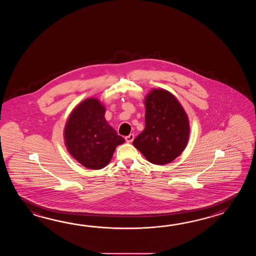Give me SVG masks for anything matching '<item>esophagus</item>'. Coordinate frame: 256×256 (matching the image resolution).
<instances>
[{
    "label": "esophagus",
    "mask_w": 256,
    "mask_h": 256,
    "mask_svg": "<svg viewBox=\"0 0 256 256\" xmlns=\"http://www.w3.org/2000/svg\"><path fill=\"white\" fill-rule=\"evenodd\" d=\"M134 134H130L126 137V141L127 142H132L134 141Z\"/></svg>",
    "instance_id": "obj_1"
}]
</instances>
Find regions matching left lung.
I'll use <instances>...</instances> for the list:
<instances>
[{"instance_id":"left-lung-1","label":"left lung","mask_w":256,"mask_h":256,"mask_svg":"<svg viewBox=\"0 0 256 256\" xmlns=\"http://www.w3.org/2000/svg\"><path fill=\"white\" fill-rule=\"evenodd\" d=\"M146 127L132 142L150 163H170L184 151L190 137L188 115L180 102L166 90L147 94Z\"/></svg>"}]
</instances>
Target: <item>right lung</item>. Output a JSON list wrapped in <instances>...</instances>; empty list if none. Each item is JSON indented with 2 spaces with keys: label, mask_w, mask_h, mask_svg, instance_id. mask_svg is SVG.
I'll use <instances>...</instances> for the list:
<instances>
[{
  "label": "right lung",
  "mask_w": 256,
  "mask_h": 256,
  "mask_svg": "<svg viewBox=\"0 0 256 256\" xmlns=\"http://www.w3.org/2000/svg\"><path fill=\"white\" fill-rule=\"evenodd\" d=\"M105 108L97 98L83 100L72 110L64 130L68 151L87 168H104L124 139L108 124Z\"/></svg>",
  "instance_id": "add662e5"
}]
</instances>
